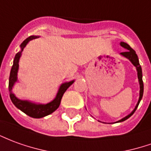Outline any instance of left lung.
<instances>
[{"mask_svg":"<svg viewBox=\"0 0 151 151\" xmlns=\"http://www.w3.org/2000/svg\"><path fill=\"white\" fill-rule=\"evenodd\" d=\"M120 45L124 47L125 49H127L126 51H124V52H122L121 55H123V56H125L126 58H127L133 64L135 67L137 68V76H138V79H139V83H140V97H139V100H138L137 102V105L136 106V108L134 109V110L132 111V112L130 114H128L127 116H126L125 118H123L121 120H119V122H123V121H125L126 119H127L128 118H130L131 116L132 115L134 112L136 111V109H137L138 105H139V103H140V101L142 100V96H143V91H144V85H143V81H142V67H141V65H140V63H139V60H138L137 57V55L136 54L135 52V50L131 47L128 44H127L126 42H120Z\"/></svg>","mask_w":151,"mask_h":151,"instance_id":"left-lung-1","label":"left lung"}]
</instances>
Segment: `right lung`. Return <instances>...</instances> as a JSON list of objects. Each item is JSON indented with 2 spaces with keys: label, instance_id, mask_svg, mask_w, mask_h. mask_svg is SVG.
<instances>
[{
  "label": "right lung",
  "instance_id": "right-lung-1",
  "mask_svg": "<svg viewBox=\"0 0 151 151\" xmlns=\"http://www.w3.org/2000/svg\"><path fill=\"white\" fill-rule=\"evenodd\" d=\"M37 37H36V36H31L27 39H25L24 42L21 43V51L18 52L15 55V57H14V60L13 66H12L11 70H10L9 79V91H11L14 84L17 81V72H18V68H19V58H20L21 52L23 51L24 48L29 41L37 38ZM73 82L74 81H71V82L62 84L60 90L58 91L56 97L55 98V100L50 102V103L46 104V105H37V104H32V103L28 102V101H21V100H19L18 98L15 97L13 93H11V92L9 93V97H10L11 101L13 102L14 105H15L18 109H19L21 111L25 113L27 115L30 116L32 118L40 119V118H42V117H45L46 115H49L51 113H53L55 110L57 109L58 107L60 106L61 99H62V96L65 92V91L72 85Z\"/></svg>",
  "mask_w": 151,
  "mask_h": 151
}]
</instances>
